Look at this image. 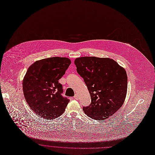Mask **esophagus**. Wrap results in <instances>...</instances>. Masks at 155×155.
Instances as JSON below:
<instances>
[{"mask_svg": "<svg viewBox=\"0 0 155 155\" xmlns=\"http://www.w3.org/2000/svg\"><path fill=\"white\" fill-rule=\"evenodd\" d=\"M74 98L75 100H78L79 99V97H78V95L77 94H76L74 96Z\"/></svg>", "mask_w": 155, "mask_h": 155, "instance_id": "1", "label": "esophagus"}]
</instances>
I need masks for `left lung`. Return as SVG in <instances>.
<instances>
[{
  "mask_svg": "<svg viewBox=\"0 0 155 155\" xmlns=\"http://www.w3.org/2000/svg\"><path fill=\"white\" fill-rule=\"evenodd\" d=\"M78 74L83 78L91 98L83 111L95 120L113 115L124 104L127 90L125 69L109 58L81 57L74 62Z\"/></svg>",
  "mask_w": 155,
  "mask_h": 155,
  "instance_id": "obj_1",
  "label": "left lung"
}]
</instances>
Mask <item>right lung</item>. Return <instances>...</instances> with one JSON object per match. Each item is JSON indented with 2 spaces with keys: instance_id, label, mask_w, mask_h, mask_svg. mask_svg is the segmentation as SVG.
<instances>
[{
  "instance_id": "add662e5",
  "label": "right lung",
  "mask_w": 155,
  "mask_h": 155,
  "mask_svg": "<svg viewBox=\"0 0 155 155\" xmlns=\"http://www.w3.org/2000/svg\"><path fill=\"white\" fill-rule=\"evenodd\" d=\"M71 61L53 57L34 62L28 68L23 80L25 100L40 117L51 120L61 116L70 101L63 97L59 80L65 74Z\"/></svg>"
}]
</instances>
